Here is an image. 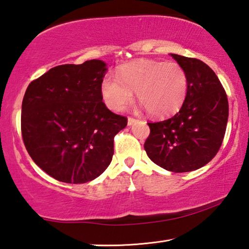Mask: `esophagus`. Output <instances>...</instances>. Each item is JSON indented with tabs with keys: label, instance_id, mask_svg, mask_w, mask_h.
<instances>
[{
	"label": "esophagus",
	"instance_id": "1",
	"mask_svg": "<svg viewBox=\"0 0 249 249\" xmlns=\"http://www.w3.org/2000/svg\"><path fill=\"white\" fill-rule=\"evenodd\" d=\"M135 122H136V120L135 119H133V117H128L127 119V124H128V126H132Z\"/></svg>",
	"mask_w": 249,
	"mask_h": 249
}]
</instances>
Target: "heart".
Returning a JSON list of instances; mask_svg holds the SVG:
<instances>
[{"instance_id":"b5f03b06","label":"heart","mask_w":249,"mask_h":249,"mask_svg":"<svg viewBox=\"0 0 249 249\" xmlns=\"http://www.w3.org/2000/svg\"><path fill=\"white\" fill-rule=\"evenodd\" d=\"M188 91V75L176 61L150 59L122 66L117 78L107 75L101 83L104 102L114 111H122L133 102L136 92L140 103L155 117L174 114L182 105Z\"/></svg>"}]
</instances>
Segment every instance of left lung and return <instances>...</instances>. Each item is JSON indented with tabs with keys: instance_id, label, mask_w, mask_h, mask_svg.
Here are the masks:
<instances>
[{
	"instance_id": "left-lung-1",
	"label": "left lung",
	"mask_w": 249,
	"mask_h": 249,
	"mask_svg": "<svg viewBox=\"0 0 249 249\" xmlns=\"http://www.w3.org/2000/svg\"><path fill=\"white\" fill-rule=\"evenodd\" d=\"M170 54L187 72V95L177 114L148 123L150 134L144 148L163 169L189 172L203 167L217 154L229 120V102L208 65L199 59Z\"/></svg>"
}]
</instances>
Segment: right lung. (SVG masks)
Wrapping results in <instances>:
<instances>
[{"label": "right lung", "mask_w": 249, "mask_h": 249, "mask_svg": "<svg viewBox=\"0 0 249 249\" xmlns=\"http://www.w3.org/2000/svg\"><path fill=\"white\" fill-rule=\"evenodd\" d=\"M107 65L92 59L52 68L29 83L22 135L34 162L66 183H84L112 161L115 135L127 119L105 107L101 83Z\"/></svg>", "instance_id": "add662e5"}]
</instances>
